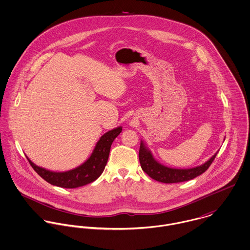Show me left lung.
Wrapping results in <instances>:
<instances>
[{
	"mask_svg": "<svg viewBox=\"0 0 250 250\" xmlns=\"http://www.w3.org/2000/svg\"><path fill=\"white\" fill-rule=\"evenodd\" d=\"M217 152L203 165L192 167V168H187V169L171 168L158 163L154 159L151 151L147 148L145 143L141 142L139 158H140L142 168L147 175H149L151 178L158 182L171 184V183H180V182L188 181L201 175L209 168Z\"/></svg>",
	"mask_w": 250,
	"mask_h": 250,
	"instance_id": "left-lung-1",
	"label": "left lung"
}]
</instances>
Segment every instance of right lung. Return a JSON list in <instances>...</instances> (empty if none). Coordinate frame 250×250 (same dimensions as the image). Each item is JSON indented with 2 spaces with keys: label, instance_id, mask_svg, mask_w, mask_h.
I'll use <instances>...</instances> for the list:
<instances>
[{
  "label": "right lung",
  "instance_id": "1",
  "mask_svg": "<svg viewBox=\"0 0 250 250\" xmlns=\"http://www.w3.org/2000/svg\"><path fill=\"white\" fill-rule=\"evenodd\" d=\"M121 131L122 127H117L104 134L96 143L91 156L83 165L68 171H51L36 166L28 157L27 159L36 173L51 185L65 188L83 187L95 181L103 173L107 165L111 143Z\"/></svg>",
  "mask_w": 250,
  "mask_h": 250
}]
</instances>
